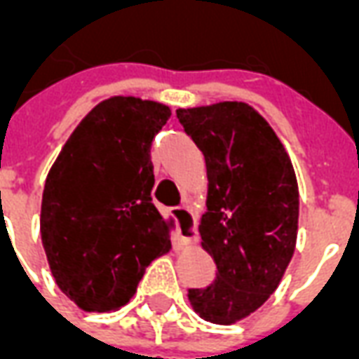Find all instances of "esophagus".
I'll return each instance as SVG.
<instances>
[{"label":"esophagus","instance_id":"1","mask_svg":"<svg viewBox=\"0 0 359 359\" xmlns=\"http://www.w3.org/2000/svg\"><path fill=\"white\" fill-rule=\"evenodd\" d=\"M172 217L179 223V238L182 244H190L196 241V217L192 215V211L179 205V208H172Z\"/></svg>","mask_w":359,"mask_h":359}]
</instances>
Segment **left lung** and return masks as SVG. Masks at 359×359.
<instances>
[{
  "label": "left lung",
  "mask_w": 359,
  "mask_h": 359,
  "mask_svg": "<svg viewBox=\"0 0 359 359\" xmlns=\"http://www.w3.org/2000/svg\"><path fill=\"white\" fill-rule=\"evenodd\" d=\"M184 133L205 159L208 211L202 248L217 273L190 288L198 316L231 325L254 313L277 290L298 231V182L290 157L269 123L242 102L177 109Z\"/></svg>",
  "instance_id": "left-lung-1"
}]
</instances>
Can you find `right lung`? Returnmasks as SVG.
<instances>
[{
  "label": "right lung",
  "mask_w": 359,
  "mask_h": 359,
  "mask_svg": "<svg viewBox=\"0 0 359 359\" xmlns=\"http://www.w3.org/2000/svg\"><path fill=\"white\" fill-rule=\"evenodd\" d=\"M171 117L163 103L103 100L69 136L48 172L40 233L51 275L84 311L133 298L144 271L171 248L151 203L149 149Z\"/></svg>",
  "instance_id": "1"
}]
</instances>
